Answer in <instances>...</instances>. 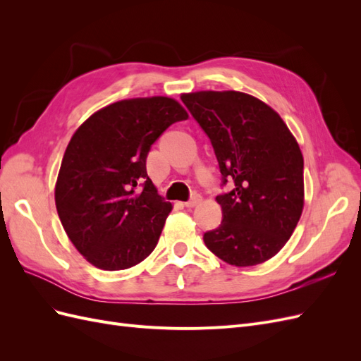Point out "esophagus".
<instances>
[{"instance_id":"34e87169","label":"esophagus","mask_w":361,"mask_h":361,"mask_svg":"<svg viewBox=\"0 0 361 361\" xmlns=\"http://www.w3.org/2000/svg\"><path fill=\"white\" fill-rule=\"evenodd\" d=\"M200 200H202L200 195H194V197H191L188 202H185L183 206H185V207H194L195 204L200 203Z\"/></svg>"}]
</instances>
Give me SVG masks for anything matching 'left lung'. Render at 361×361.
Listing matches in <instances>:
<instances>
[{"label":"left lung","instance_id":"obj_1","mask_svg":"<svg viewBox=\"0 0 361 361\" xmlns=\"http://www.w3.org/2000/svg\"><path fill=\"white\" fill-rule=\"evenodd\" d=\"M195 122L209 137L221 171L216 195L223 221L203 235L215 256L235 267L262 264L288 243L304 204V159L281 117L241 92L182 94Z\"/></svg>","mask_w":361,"mask_h":361}]
</instances>
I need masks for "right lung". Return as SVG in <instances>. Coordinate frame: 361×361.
<instances>
[{"mask_svg":"<svg viewBox=\"0 0 361 361\" xmlns=\"http://www.w3.org/2000/svg\"><path fill=\"white\" fill-rule=\"evenodd\" d=\"M185 118L179 102L154 96L114 102L76 129L61 161L56 206L92 265L126 269L155 250L171 203L147 176L146 159L164 130Z\"/></svg>","mask_w":361,"mask_h":361,"instance_id":"right-lung-1","label":"right lung"}]
</instances>
